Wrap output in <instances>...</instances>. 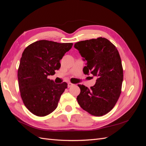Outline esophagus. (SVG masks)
<instances>
[{
    "instance_id": "obj_1",
    "label": "esophagus",
    "mask_w": 146,
    "mask_h": 146,
    "mask_svg": "<svg viewBox=\"0 0 146 146\" xmlns=\"http://www.w3.org/2000/svg\"><path fill=\"white\" fill-rule=\"evenodd\" d=\"M73 85H74V84L71 83L70 82H69V83H68V87H70V86H72Z\"/></svg>"
}]
</instances>
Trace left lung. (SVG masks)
Returning <instances> with one entry per match:
<instances>
[{
	"label": "left lung",
	"mask_w": 146,
	"mask_h": 146,
	"mask_svg": "<svg viewBox=\"0 0 146 146\" xmlns=\"http://www.w3.org/2000/svg\"><path fill=\"white\" fill-rule=\"evenodd\" d=\"M74 47L86 61L84 74L97 77L96 83L90 89L78 85L80 88L78 103L92 115H105L114 107L121 92L123 69L118 50L107 39L102 37L79 41Z\"/></svg>",
	"instance_id": "1"
}]
</instances>
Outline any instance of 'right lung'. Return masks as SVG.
I'll list each match as a JSON object with an SVG mask.
<instances>
[{"mask_svg":"<svg viewBox=\"0 0 146 146\" xmlns=\"http://www.w3.org/2000/svg\"><path fill=\"white\" fill-rule=\"evenodd\" d=\"M72 44L39 40L23 52L17 71L19 87L25 106L35 115H48L58 106L68 84L55 83L47 77L60 68V60Z\"/></svg>","mask_w":146,"mask_h":146,"instance_id":"1","label":"right lung"}]
</instances>
